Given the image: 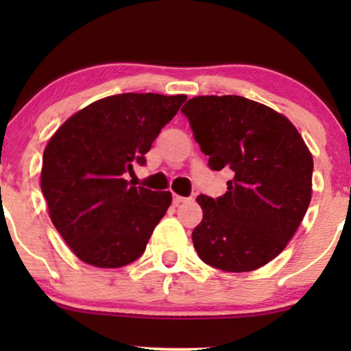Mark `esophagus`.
Here are the masks:
<instances>
[{
	"label": "esophagus",
	"instance_id": "esophagus-1",
	"mask_svg": "<svg viewBox=\"0 0 351 351\" xmlns=\"http://www.w3.org/2000/svg\"><path fill=\"white\" fill-rule=\"evenodd\" d=\"M184 201H186V198H183V196L173 195V203H175L176 206H178V204H181V203H184Z\"/></svg>",
	"mask_w": 351,
	"mask_h": 351
}]
</instances>
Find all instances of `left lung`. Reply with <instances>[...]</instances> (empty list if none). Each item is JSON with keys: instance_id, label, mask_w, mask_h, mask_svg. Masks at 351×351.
<instances>
[{"instance_id": "left-lung-1", "label": "left lung", "mask_w": 351, "mask_h": 351, "mask_svg": "<svg viewBox=\"0 0 351 351\" xmlns=\"http://www.w3.org/2000/svg\"><path fill=\"white\" fill-rule=\"evenodd\" d=\"M181 112L209 168L232 173L223 196L196 198V252L221 271H256L284 251L307 213L312 153L287 117L239 95H199Z\"/></svg>"}]
</instances>
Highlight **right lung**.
Wrapping results in <instances>:
<instances>
[{
    "label": "right lung",
    "instance_id": "obj_1",
    "mask_svg": "<svg viewBox=\"0 0 351 351\" xmlns=\"http://www.w3.org/2000/svg\"><path fill=\"white\" fill-rule=\"evenodd\" d=\"M186 95L119 94L74 114L51 136L41 189L52 224L84 263L117 269L138 259L171 204L170 191L125 180Z\"/></svg>",
    "mask_w": 351,
    "mask_h": 351
}]
</instances>
